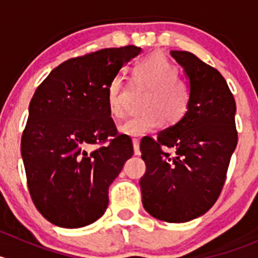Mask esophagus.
<instances>
[{"instance_id": "1", "label": "esophagus", "mask_w": 258, "mask_h": 258, "mask_svg": "<svg viewBox=\"0 0 258 258\" xmlns=\"http://www.w3.org/2000/svg\"><path fill=\"white\" fill-rule=\"evenodd\" d=\"M132 146H134V152L135 155H140V140L134 139L132 140Z\"/></svg>"}]
</instances>
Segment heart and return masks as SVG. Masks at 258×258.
<instances>
[{
    "mask_svg": "<svg viewBox=\"0 0 258 258\" xmlns=\"http://www.w3.org/2000/svg\"><path fill=\"white\" fill-rule=\"evenodd\" d=\"M177 67L162 53H151L134 66L135 85L148 88L142 110L145 112L130 117L119 126L126 136L139 137L166 126L178 123L189 107L191 90L186 81L177 76ZM128 88L121 76H116L107 88L108 112L113 118H122L126 112Z\"/></svg>",
    "mask_w": 258,
    "mask_h": 258,
    "instance_id": "heart-1",
    "label": "heart"
}]
</instances>
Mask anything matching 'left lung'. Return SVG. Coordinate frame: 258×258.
Wrapping results in <instances>:
<instances>
[{
	"instance_id": "left-lung-1",
	"label": "left lung",
	"mask_w": 258,
	"mask_h": 258,
	"mask_svg": "<svg viewBox=\"0 0 258 258\" xmlns=\"http://www.w3.org/2000/svg\"><path fill=\"white\" fill-rule=\"evenodd\" d=\"M189 80L186 116L142 139L146 163L141 177L145 210L161 221L187 222L206 213L222 191L231 156L237 145L236 102L222 75L187 51H171ZM173 148L175 155L162 150Z\"/></svg>"
}]
</instances>
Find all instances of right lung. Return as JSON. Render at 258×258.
Segmentation results:
<instances>
[{
    "instance_id": "1",
    "label": "right lung",
    "mask_w": 258,
    "mask_h": 258,
    "mask_svg": "<svg viewBox=\"0 0 258 258\" xmlns=\"http://www.w3.org/2000/svg\"><path fill=\"white\" fill-rule=\"evenodd\" d=\"M136 46L70 58L36 90L21 140L31 199L53 225L79 228L105 213L108 187L134 155L108 112L107 88ZM93 144H100L91 150Z\"/></svg>"
}]
</instances>
